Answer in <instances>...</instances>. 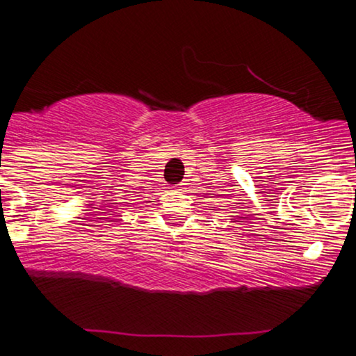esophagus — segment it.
Here are the masks:
<instances>
[{"label":"esophagus","mask_w":356,"mask_h":356,"mask_svg":"<svg viewBox=\"0 0 356 356\" xmlns=\"http://www.w3.org/2000/svg\"><path fill=\"white\" fill-rule=\"evenodd\" d=\"M177 188H179V191H182V188H184V187H177Z\"/></svg>","instance_id":"34e87169"}]
</instances>
